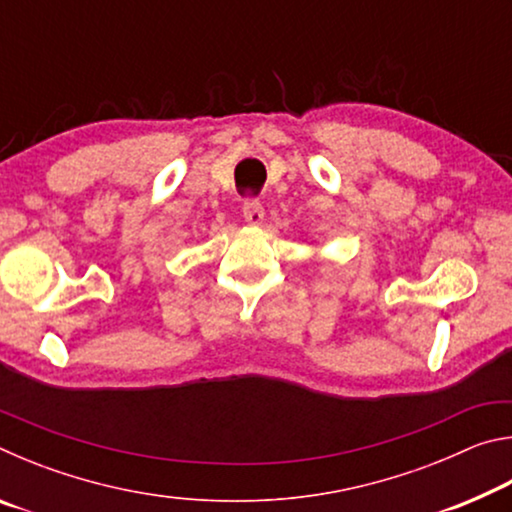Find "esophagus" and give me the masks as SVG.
<instances>
[{"instance_id":"esophagus-1","label":"esophagus","mask_w":512,"mask_h":512,"mask_svg":"<svg viewBox=\"0 0 512 512\" xmlns=\"http://www.w3.org/2000/svg\"><path fill=\"white\" fill-rule=\"evenodd\" d=\"M244 219L250 225H259L264 221V207L259 201H246L244 203Z\"/></svg>"}]
</instances>
